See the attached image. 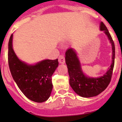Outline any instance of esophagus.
I'll list each match as a JSON object with an SVG mask.
<instances>
[{
	"mask_svg": "<svg viewBox=\"0 0 122 122\" xmlns=\"http://www.w3.org/2000/svg\"><path fill=\"white\" fill-rule=\"evenodd\" d=\"M58 61L60 64H64L66 61L63 55H60L58 58Z\"/></svg>",
	"mask_w": 122,
	"mask_h": 122,
	"instance_id": "1",
	"label": "esophagus"
}]
</instances>
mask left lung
Masks as SVG:
<instances>
[{"label": "left lung", "mask_w": 122, "mask_h": 122, "mask_svg": "<svg viewBox=\"0 0 122 122\" xmlns=\"http://www.w3.org/2000/svg\"><path fill=\"white\" fill-rule=\"evenodd\" d=\"M100 30H103L107 36L112 47V64L103 76L93 78L86 76L75 50L70 48L66 52V62L70 76V86L78 95L83 97H92L99 95L107 88L111 81L114 64L115 46L107 28L102 22L100 25Z\"/></svg>", "instance_id": "left-lung-1"}]
</instances>
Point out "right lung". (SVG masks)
Here are the masks:
<instances>
[{
  "label": "right lung",
  "instance_id": "1",
  "mask_svg": "<svg viewBox=\"0 0 122 122\" xmlns=\"http://www.w3.org/2000/svg\"><path fill=\"white\" fill-rule=\"evenodd\" d=\"M12 39L13 34L9 41L8 63L13 80L28 99L37 103L45 102L52 92V76L58 66V59L28 64L15 53Z\"/></svg>",
  "mask_w": 122,
  "mask_h": 122
}]
</instances>
